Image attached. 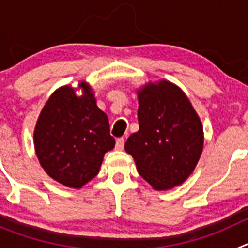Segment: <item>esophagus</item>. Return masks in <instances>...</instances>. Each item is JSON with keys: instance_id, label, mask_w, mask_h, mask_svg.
<instances>
[{"instance_id": "obj_1", "label": "esophagus", "mask_w": 248, "mask_h": 248, "mask_svg": "<svg viewBox=\"0 0 248 248\" xmlns=\"http://www.w3.org/2000/svg\"><path fill=\"white\" fill-rule=\"evenodd\" d=\"M124 143H125L124 138H118L117 141H115V148H117L118 150H123V148H124Z\"/></svg>"}]
</instances>
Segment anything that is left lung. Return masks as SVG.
Instances as JSON below:
<instances>
[{
    "label": "left lung",
    "instance_id": "obj_1",
    "mask_svg": "<svg viewBox=\"0 0 248 248\" xmlns=\"http://www.w3.org/2000/svg\"><path fill=\"white\" fill-rule=\"evenodd\" d=\"M138 97L139 130L124 148L154 189H171L189 177L200 159L202 125L184 92L168 80L149 83Z\"/></svg>",
    "mask_w": 248,
    "mask_h": 248
}]
</instances>
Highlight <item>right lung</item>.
Masks as SVG:
<instances>
[{
	"instance_id": "right-lung-1",
	"label": "right lung",
	"mask_w": 248,
	"mask_h": 248,
	"mask_svg": "<svg viewBox=\"0 0 248 248\" xmlns=\"http://www.w3.org/2000/svg\"><path fill=\"white\" fill-rule=\"evenodd\" d=\"M77 97L69 85L57 89L39 114L34 149L46 172L58 183L79 189L97 176L103 156L115 145L108 117L97 107L87 83Z\"/></svg>"
}]
</instances>
